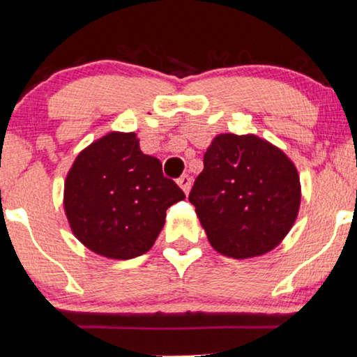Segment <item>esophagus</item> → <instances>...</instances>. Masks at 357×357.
Returning <instances> with one entry per match:
<instances>
[{"label": "esophagus", "instance_id": "34e87169", "mask_svg": "<svg viewBox=\"0 0 357 357\" xmlns=\"http://www.w3.org/2000/svg\"><path fill=\"white\" fill-rule=\"evenodd\" d=\"M191 184H192V179H191V176L189 174H183L181 178L178 179V186L183 189L184 192H189V189H191Z\"/></svg>", "mask_w": 357, "mask_h": 357}]
</instances>
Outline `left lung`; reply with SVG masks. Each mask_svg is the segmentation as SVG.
<instances>
[{"mask_svg":"<svg viewBox=\"0 0 357 357\" xmlns=\"http://www.w3.org/2000/svg\"><path fill=\"white\" fill-rule=\"evenodd\" d=\"M301 197L292 160L253 134L217 135L189 194L208 243L235 259L266 255L281 243L296 223Z\"/></svg>","mask_w":357,"mask_h":357,"instance_id":"left-lung-1","label":"left lung"}]
</instances>
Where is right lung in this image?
I'll list each match as a JSON object with an SVG mask.
<instances>
[{
	"label": "right lung",
	"instance_id": "1",
	"mask_svg": "<svg viewBox=\"0 0 357 357\" xmlns=\"http://www.w3.org/2000/svg\"><path fill=\"white\" fill-rule=\"evenodd\" d=\"M186 197L161 163L140 150L135 132H109L71 165L63 189L73 235L93 253L132 259L153 246L166 211Z\"/></svg>",
	"mask_w": 357,
	"mask_h": 357
}]
</instances>
